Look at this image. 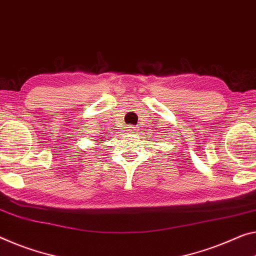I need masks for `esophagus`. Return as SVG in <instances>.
<instances>
[{
	"mask_svg": "<svg viewBox=\"0 0 256 256\" xmlns=\"http://www.w3.org/2000/svg\"><path fill=\"white\" fill-rule=\"evenodd\" d=\"M128 132H130V134H135L136 132V129H135V127H132V126H128Z\"/></svg>",
	"mask_w": 256,
	"mask_h": 256,
	"instance_id": "1",
	"label": "esophagus"
}]
</instances>
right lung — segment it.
Returning <instances> with one entry per match:
<instances>
[{
    "label": "right lung",
    "instance_id": "add662e5",
    "mask_svg": "<svg viewBox=\"0 0 256 256\" xmlns=\"http://www.w3.org/2000/svg\"><path fill=\"white\" fill-rule=\"evenodd\" d=\"M98 143H100V142H98Z\"/></svg>",
    "mask_w": 256,
    "mask_h": 256
}]
</instances>
